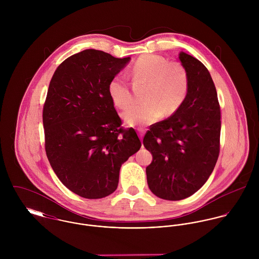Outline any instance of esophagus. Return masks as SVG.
<instances>
[{
  "label": "esophagus",
  "instance_id": "obj_1",
  "mask_svg": "<svg viewBox=\"0 0 259 259\" xmlns=\"http://www.w3.org/2000/svg\"><path fill=\"white\" fill-rule=\"evenodd\" d=\"M138 132H139V136H140L141 140L143 141V138H144V136H145V134H146V131H145V130H143V128H139V130H138Z\"/></svg>",
  "mask_w": 259,
  "mask_h": 259
}]
</instances>
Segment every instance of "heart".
I'll return each instance as SVG.
<instances>
[{"mask_svg":"<svg viewBox=\"0 0 259 259\" xmlns=\"http://www.w3.org/2000/svg\"><path fill=\"white\" fill-rule=\"evenodd\" d=\"M132 74L135 79L148 84L143 104L133 105L122 112V118L131 126H144L168 116L178 111L188 92V74L185 67L168 62L164 57L148 54L134 64ZM111 101L120 109L133 101V95L123 74H115L109 83Z\"/></svg>","mask_w":259,"mask_h":259,"instance_id":"obj_1","label":"heart"}]
</instances>
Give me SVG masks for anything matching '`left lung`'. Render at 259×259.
Here are the masks:
<instances>
[{
	"label": "left lung",
	"instance_id": "obj_1",
	"mask_svg": "<svg viewBox=\"0 0 259 259\" xmlns=\"http://www.w3.org/2000/svg\"><path fill=\"white\" fill-rule=\"evenodd\" d=\"M188 74V92L170 117L150 127L144 146L152 154L147 166L149 189L157 197L181 200L206 183L220 154L221 108L208 70L194 57L180 53Z\"/></svg>",
	"mask_w": 259,
	"mask_h": 259
}]
</instances>
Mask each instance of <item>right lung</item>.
<instances>
[{
  "mask_svg": "<svg viewBox=\"0 0 259 259\" xmlns=\"http://www.w3.org/2000/svg\"><path fill=\"white\" fill-rule=\"evenodd\" d=\"M131 61L84 50L65 60L53 75L42 111L45 147L55 174L71 191L103 198L118 185L121 164L141 141L123 130L109 83Z\"/></svg>",
  "mask_w": 259,
  "mask_h": 259,
  "instance_id": "right-lung-1",
  "label": "right lung"
}]
</instances>
